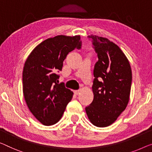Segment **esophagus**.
<instances>
[{
	"label": "esophagus",
	"mask_w": 152,
	"mask_h": 152,
	"mask_svg": "<svg viewBox=\"0 0 152 152\" xmlns=\"http://www.w3.org/2000/svg\"><path fill=\"white\" fill-rule=\"evenodd\" d=\"M81 91H82V90H78V91H74V94H75L76 95H80Z\"/></svg>",
	"instance_id": "1"
}]
</instances>
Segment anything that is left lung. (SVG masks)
<instances>
[{"label":"left lung","instance_id":"8db88e82","mask_svg":"<svg viewBox=\"0 0 152 152\" xmlns=\"http://www.w3.org/2000/svg\"><path fill=\"white\" fill-rule=\"evenodd\" d=\"M89 37L92 39L98 61L94 70V100L85 110L94 126L107 127L116 121L128 105L132 69L128 58L117 44L98 35Z\"/></svg>","mask_w":152,"mask_h":152}]
</instances>
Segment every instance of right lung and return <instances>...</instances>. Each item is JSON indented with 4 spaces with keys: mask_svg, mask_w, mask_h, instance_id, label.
<instances>
[{
    "mask_svg": "<svg viewBox=\"0 0 152 152\" xmlns=\"http://www.w3.org/2000/svg\"><path fill=\"white\" fill-rule=\"evenodd\" d=\"M80 35H57L38 44L26 58L22 72V89L33 116L45 126L57 123L74 93L58 84L63 63L69 52L81 46Z\"/></svg>",
    "mask_w": 152,
    "mask_h": 152,
    "instance_id": "obj_1",
    "label": "right lung"
}]
</instances>
